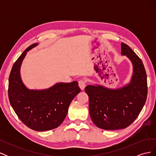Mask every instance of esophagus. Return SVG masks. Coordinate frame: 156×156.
Wrapping results in <instances>:
<instances>
[{
	"label": "esophagus",
	"mask_w": 156,
	"mask_h": 156,
	"mask_svg": "<svg viewBox=\"0 0 156 156\" xmlns=\"http://www.w3.org/2000/svg\"><path fill=\"white\" fill-rule=\"evenodd\" d=\"M79 87L81 88V90H83L84 88V87H86V84H87V82L84 79H80L79 81Z\"/></svg>",
	"instance_id": "34e87169"
}]
</instances>
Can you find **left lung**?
Listing matches in <instances>:
<instances>
[{
	"label": "left lung",
	"mask_w": 156,
	"mask_h": 156,
	"mask_svg": "<svg viewBox=\"0 0 156 156\" xmlns=\"http://www.w3.org/2000/svg\"><path fill=\"white\" fill-rule=\"evenodd\" d=\"M121 53L133 64V73L129 84L116 90L99 85H88L84 88L92 122L105 130L124 129L131 125L140 114L147 98V76L142 60L124 43L121 44Z\"/></svg>",
	"instance_id": "1"
}]
</instances>
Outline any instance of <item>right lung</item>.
Returning <instances> with one entry per match:
<instances>
[{"label": "right lung", "instance_id": "right-lung-1", "mask_svg": "<svg viewBox=\"0 0 156 156\" xmlns=\"http://www.w3.org/2000/svg\"><path fill=\"white\" fill-rule=\"evenodd\" d=\"M27 48L13 64L9 77L8 98L14 111L29 128L44 131L58 127L67 115L73 99L81 92L77 81L59 83L43 90L26 88L20 77V67L27 52L34 48Z\"/></svg>", "mask_w": 156, "mask_h": 156}]
</instances>
